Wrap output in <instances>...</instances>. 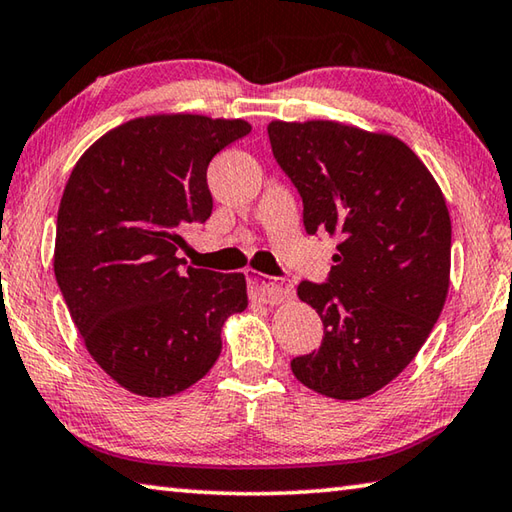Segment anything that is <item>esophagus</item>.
Wrapping results in <instances>:
<instances>
[{"label":"esophagus","mask_w":512,"mask_h":512,"mask_svg":"<svg viewBox=\"0 0 512 512\" xmlns=\"http://www.w3.org/2000/svg\"><path fill=\"white\" fill-rule=\"evenodd\" d=\"M247 281H249L251 297L267 303V306H276V303H283L292 297V288L288 283L270 279V276L251 272L247 276Z\"/></svg>","instance_id":"esophagus-1"}]
</instances>
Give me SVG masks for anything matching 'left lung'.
<instances>
[{
  "mask_svg": "<svg viewBox=\"0 0 512 512\" xmlns=\"http://www.w3.org/2000/svg\"><path fill=\"white\" fill-rule=\"evenodd\" d=\"M267 134L303 200V227L339 240L328 281L297 288L324 321V342L294 357V378L335 400L373 396L407 369L445 306V197L391 134L337 121H272Z\"/></svg>",
  "mask_w": 512,
  "mask_h": 512,
  "instance_id": "8db88e82",
  "label": "left lung"
}]
</instances>
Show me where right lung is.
<instances>
[{"instance_id": "obj_1", "label": "right lung", "mask_w": 512, "mask_h": 512, "mask_svg": "<svg viewBox=\"0 0 512 512\" xmlns=\"http://www.w3.org/2000/svg\"><path fill=\"white\" fill-rule=\"evenodd\" d=\"M251 132L242 119L139 116L85 150L62 193L53 272L96 364L137 396L202 380L222 326L247 308L242 274L186 267L182 229L206 222L209 161Z\"/></svg>"}]
</instances>
